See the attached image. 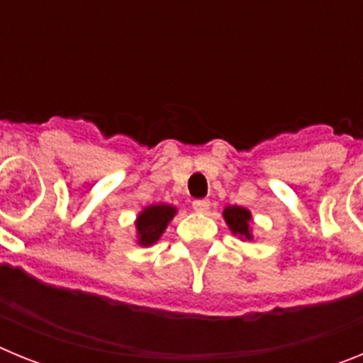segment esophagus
Returning a JSON list of instances; mask_svg holds the SVG:
<instances>
[{
    "label": "esophagus",
    "mask_w": 363,
    "mask_h": 363,
    "mask_svg": "<svg viewBox=\"0 0 363 363\" xmlns=\"http://www.w3.org/2000/svg\"><path fill=\"white\" fill-rule=\"evenodd\" d=\"M209 207H211L209 200H196V201H192V209L196 211V213H200V214L207 213V211H209Z\"/></svg>",
    "instance_id": "esophagus-1"
}]
</instances>
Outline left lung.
Returning a JSON list of instances; mask_svg holds the SVG:
<instances>
[{"mask_svg": "<svg viewBox=\"0 0 363 363\" xmlns=\"http://www.w3.org/2000/svg\"><path fill=\"white\" fill-rule=\"evenodd\" d=\"M223 220H225L227 227L234 236H238L242 242H251L255 238L252 234V214L251 211L240 205H227L223 213H221Z\"/></svg>", "mask_w": 363, "mask_h": 363, "instance_id": "left-lung-1", "label": "left lung"}]
</instances>
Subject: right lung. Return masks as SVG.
I'll return each mask as SVG.
<instances>
[{"mask_svg": "<svg viewBox=\"0 0 363 363\" xmlns=\"http://www.w3.org/2000/svg\"><path fill=\"white\" fill-rule=\"evenodd\" d=\"M178 214L174 205L152 203L138 213L136 221V243L140 247H150L163 236L165 229Z\"/></svg>", "mask_w": 363, "mask_h": 363, "instance_id": "1", "label": "right lung"}]
</instances>
